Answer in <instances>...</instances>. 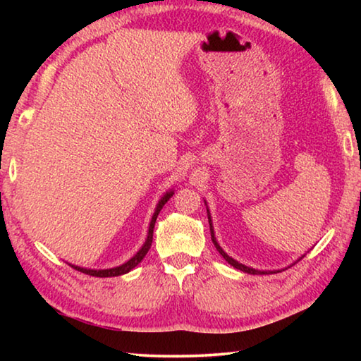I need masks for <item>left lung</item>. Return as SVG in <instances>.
I'll use <instances>...</instances> for the list:
<instances>
[{
    "mask_svg": "<svg viewBox=\"0 0 361 361\" xmlns=\"http://www.w3.org/2000/svg\"><path fill=\"white\" fill-rule=\"evenodd\" d=\"M205 202V200H204ZM205 205H207V202H205ZM207 215H209V224H210V234H212V242L215 243V247H216V250L219 252V255L223 256V258L229 262V264L232 266V267H235V269H239V271H242V272H247V274H252V276H262V274H277V272H280L282 271V269H280V271H258V269H253V267H248V266H245V264H242V262H239V261H235L234 258H231V256L224 252V250L219 247V243H218V240H216V237H215V229H213V223H212V215H210V210H209V207H207ZM304 256V255H302ZM301 256V258H302ZM299 258V259H301ZM298 259V261H299ZM296 262V261H295Z\"/></svg>",
    "mask_w": 361,
    "mask_h": 361,
    "instance_id": "obj_1",
    "label": "left lung"
}]
</instances>
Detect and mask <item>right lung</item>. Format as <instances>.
<instances>
[{
    "mask_svg": "<svg viewBox=\"0 0 361 361\" xmlns=\"http://www.w3.org/2000/svg\"><path fill=\"white\" fill-rule=\"evenodd\" d=\"M172 195H173V189H169V191L164 194L161 199H159V202L156 205V210H154V213H152V216H151L148 234H146L145 243L142 245V248H140L138 252L133 255L129 261L124 262V264L116 266V267H111V269H85V267H79V266H75V264H70V266L75 267L76 271H81V272L87 274V276H92V277H118V276H124V274L130 272L132 269L138 264V262H142V259L145 258L146 253H148V250L151 248L152 231H154V223H156V219H157V215H159V212L162 210V207L166 205L167 200L172 197Z\"/></svg>",
    "mask_w": 361,
    "mask_h": 361,
    "instance_id": "right-lung-1",
    "label": "right lung"
}]
</instances>
